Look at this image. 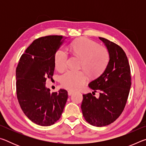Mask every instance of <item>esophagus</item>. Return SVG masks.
<instances>
[{"label":"esophagus","instance_id":"esophagus-1","mask_svg":"<svg viewBox=\"0 0 146 146\" xmlns=\"http://www.w3.org/2000/svg\"><path fill=\"white\" fill-rule=\"evenodd\" d=\"M68 95H73V94L75 93V91H71V90H69L68 91Z\"/></svg>","mask_w":146,"mask_h":146}]
</instances>
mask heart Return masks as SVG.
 Wrapping results in <instances>:
<instances>
[{
    "mask_svg": "<svg viewBox=\"0 0 146 146\" xmlns=\"http://www.w3.org/2000/svg\"><path fill=\"white\" fill-rule=\"evenodd\" d=\"M72 52L82 59L81 67L91 75L97 76L107 67L110 60L108 49L88 38H80L71 44ZM68 53L65 49L58 50L55 56L56 70L63 71L67 67ZM87 76L83 71H67L60 76V82L64 88L72 90H79L85 84Z\"/></svg>",
    "mask_w": 146,
    "mask_h": 146,
    "instance_id": "b5f03b06",
    "label": "heart"
}]
</instances>
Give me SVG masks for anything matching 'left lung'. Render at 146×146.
<instances>
[{"mask_svg":"<svg viewBox=\"0 0 146 146\" xmlns=\"http://www.w3.org/2000/svg\"><path fill=\"white\" fill-rule=\"evenodd\" d=\"M98 38L108 49L110 60L104 71L88 84L94 92L100 91L99 97L96 98L91 93L83 95L81 109L89 123L102 127L113 123L122 113L131 78L129 62L122 48L108 39Z\"/></svg>","mask_w":146,"mask_h":146,"instance_id":"obj_1","label":"left lung"}]
</instances>
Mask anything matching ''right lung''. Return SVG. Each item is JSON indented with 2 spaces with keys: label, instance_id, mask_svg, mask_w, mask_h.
I'll return each instance as SVG.
<instances>
[{
  "label": "right lung",
  "instance_id": "1",
  "mask_svg": "<svg viewBox=\"0 0 146 146\" xmlns=\"http://www.w3.org/2000/svg\"><path fill=\"white\" fill-rule=\"evenodd\" d=\"M65 38L50 35L36 39L21 56L17 67L20 106L29 120L42 126L53 125L60 118L68 97L64 89L50 93L46 87L47 78L53 77L55 54Z\"/></svg>",
  "mask_w": 146,
  "mask_h": 146
}]
</instances>
